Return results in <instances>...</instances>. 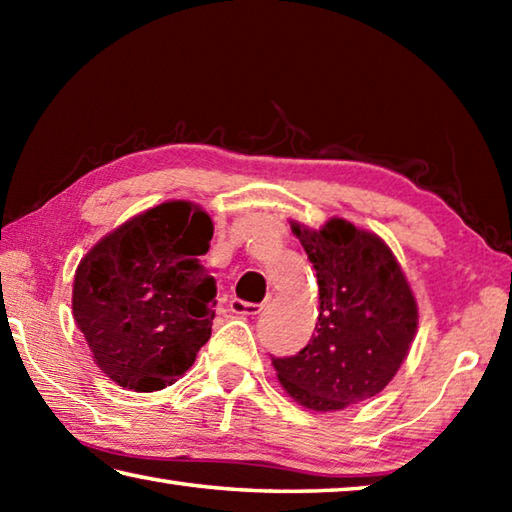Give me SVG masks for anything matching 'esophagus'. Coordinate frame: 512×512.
<instances>
[{
	"mask_svg": "<svg viewBox=\"0 0 512 512\" xmlns=\"http://www.w3.org/2000/svg\"><path fill=\"white\" fill-rule=\"evenodd\" d=\"M230 311H232V314H239V316H257L259 311H262V305H257V302H246V300L235 298L230 302Z\"/></svg>",
	"mask_w": 512,
	"mask_h": 512,
	"instance_id": "esophagus-1",
	"label": "esophagus"
}]
</instances>
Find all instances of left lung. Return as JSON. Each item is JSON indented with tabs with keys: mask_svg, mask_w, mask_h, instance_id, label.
Wrapping results in <instances>:
<instances>
[{
	"mask_svg": "<svg viewBox=\"0 0 512 512\" xmlns=\"http://www.w3.org/2000/svg\"><path fill=\"white\" fill-rule=\"evenodd\" d=\"M318 277V323L277 379L311 411H341L384 391L411 350L418 305L393 250L345 219L320 230L291 221Z\"/></svg>",
	"mask_w": 512,
	"mask_h": 512,
	"instance_id": "1",
	"label": "left lung"
}]
</instances>
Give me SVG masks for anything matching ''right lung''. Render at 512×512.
<instances>
[{"label": "right lung", "instance_id": "obj_1", "mask_svg": "<svg viewBox=\"0 0 512 512\" xmlns=\"http://www.w3.org/2000/svg\"><path fill=\"white\" fill-rule=\"evenodd\" d=\"M212 235L201 207L167 201L119 225L81 259L74 320L115 384L162 391L196 361L216 305V282L203 266Z\"/></svg>", "mask_w": 512, "mask_h": 512}]
</instances>
